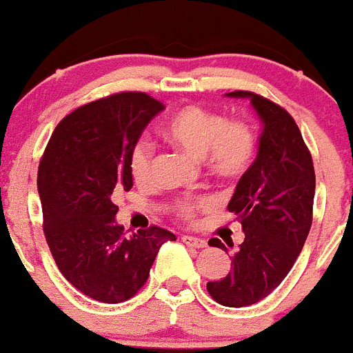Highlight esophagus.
Segmentation results:
<instances>
[{
  "mask_svg": "<svg viewBox=\"0 0 353 353\" xmlns=\"http://www.w3.org/2000/svg\"><path fill=\"white\" fill-rule=\"evenodd\" d=\"M181 240H183V243H187L188 247H194V249H204V247H208V242H205L204 239H197V236L183 235Z\"/></svg>",
  "mask_w": 353,
  "mask_h": 353,
  "instance_id": "34e87169",
  "label": "esophagus"
}]
</instances>
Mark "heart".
<instances>
[{
  "label": "heart",
  "instance_id": "b5f03b06",
  "mask_svg": "<svg viewBox=\"0 0 353 353\" xmlns=\"http://www.w3.org/2000/svg\"><path fill=\"white\" fill-rule=\"evenodd\" d=\"M166 141L183 151L202 158L205 172L221 181L242 180L252 170L257 156V134L245 120H228L219 111L188 104L180 108L163 125ZM130 175L139 185L152 176V148L149 142L139 141L128 154ZM214 204L211 195H187L175 202V212L192 221L201 209Z\"/></svg>",
  "mask_w": 353,
  "mask_h": 353
}]
</instances>
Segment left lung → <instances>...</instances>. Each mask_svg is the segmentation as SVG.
Wrapping results in <instances>:
<instances>
[{
	"mask_svg": "<svg viewBox=\"0 0 353 353\" xmlns=\"http://www.w3.org/2000/svg\"><path fill=\"white\" fill-rule=\"evenodd\" d=\"M228 96L249 97L264 130L252 170L239 180L228 202L245 239L232 256L230 273L208 281V292L221 305L245 307L280 287L294 268L312 225L316 173L309 148L285 108L249 90ZM209 245L226 250L219 239Z\"/></svg>",
	"mask_w": 353,
	"mask_h": 353,
	"instance_id": "8db88e82",
	"label": "left lung"
}]
</instances>
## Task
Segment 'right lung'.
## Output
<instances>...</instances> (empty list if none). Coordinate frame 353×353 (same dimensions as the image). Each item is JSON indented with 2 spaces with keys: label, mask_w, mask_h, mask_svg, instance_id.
<instances>
[{
  "label": "right lung",
  "mask_w": 353,
  "mask_h": 353,
  "mask_svg": "<svg viewBox=\"0 0 353 353\" xmlns=\"http://www.w3.org/2000/svg\"><path fill=\"white\" fill-rule=\"evenodd\" d=\"M165 110L145 92H117L66 114L39 163L43 230L63 276L104 303L132 299L149 278L159 247L176 240L159 226L125 236L113 197L134 187L128 154Z\"/></svg>",
  "instance_id": "right-lung-1"
}]
</instances>
